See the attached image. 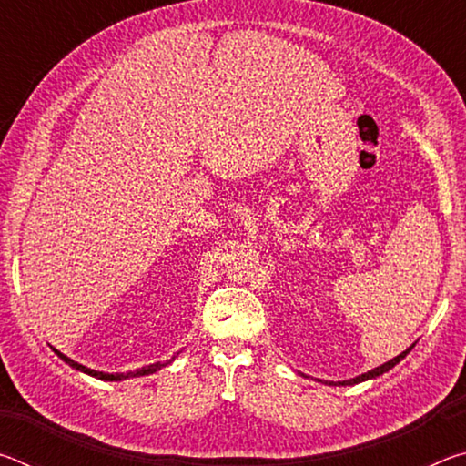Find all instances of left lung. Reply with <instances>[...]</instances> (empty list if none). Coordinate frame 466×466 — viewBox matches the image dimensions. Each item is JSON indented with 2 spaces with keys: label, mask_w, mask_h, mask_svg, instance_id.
<instances>
[{
  "label": "left lung",
  "mask_w": 466,
  "mask_h": 466,
  "mask_svg": "<svg viewBox=\"0 0 466 466\" xmlns=\"http://www.w3.org/2000/svg\"><path fill=\"white\" fill-rule=\"evenodd\" d=\"M413 347V345H411ZM411 347H409L407 351H403V353H399L397 358H392L390 361H386V364H382V366H378V368H374V370H370V372H366V374H361V376H356V378H351V380H343V382H337L339 386H347V384H358V382H364V380H368V378H376V376H380V374H384V372H389V370L394 366V364H399L400 360H403L409 351H411Z\"/></svg>",
  "instance_id": "left-lung-1"
}]
</instances>
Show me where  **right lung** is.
I'll return each mask as SVG.
<instances>
[{"label":"right lung","mask_w":466,"mask_h":466,"mask_svg":"<svg viewBox=\"0 0 466 466\" xmlns=\"http://www.w3.org/2000/svg\"><path fill=\"white\" fill-rule=\"evenodd\" d=\"M55 353H57V356H59L63 361H67V364L72 366V368L82 370V372L90 374V376H96V378H100V380H123V378H129V376H146V374H154V372H157V370H160V368L167 366V364H160V361H157V364L139 368V370H136V372H127V374H106V372H96V370H90V368H86V366H82V364H77V361L69 360L67 356H63V353H59L57 350H55Z\"/></svg>","instance_id":"right-lung-1"}]
</instances>
